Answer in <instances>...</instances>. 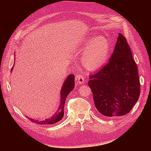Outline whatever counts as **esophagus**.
Segmentation results:
<instances>
[{
  "label": "esophagus",
  "mask_w": 151,
  "mask_h": 151,
  "mask_svg": "<svg viewBox=\"0 0 151 151\" xmlns=\"http://www.w3.org/2000/svg\"><path fill=\"white\" fill-rule=\"evenodd\" d=\"M76 79L77 80V82H78L79 84H83L85 83L84 77L82 75H77L76 77Z\"/></svg>",
  "instance_id": "34e87169"
}]
</instances>
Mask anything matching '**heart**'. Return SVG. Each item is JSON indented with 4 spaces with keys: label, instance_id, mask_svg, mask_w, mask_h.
Wrapping results in <instances>:
<instances>
[{
    "label": "heart",
    "instance_id": "obj_1",
    "mask_svg": "<svg viewBox=\"0 0 151 151\" xmlns=\"http://www.w3.org/2000/svg\"><path fill=\"white\" fill-rule=\"evenodd\" d=\"M91 40L90 42V41ZM90 42L89 44L88 43ZM85 48L83 54V63L89 70H96L106 62L109 53V43L104 36H97L91 40L86 38L81 43V48Z\"/></svg>",
    "mask_w": 151,
    "mask_h": 151
}]
</instances>
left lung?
Listing matches in <instances>:
<instances>
[{"label":"left lung","mask_w":151,"mask_h":151,"mask_svg":"<svg viewBox=\"0 0 151 151\" xmlns=\"http://www.w3.org/2000/svg\"><path fill=\"white\" fill-rule=\"evenodd\" d=\"M95 106L106 116L129 113L140 96V81L137 64L126 38L118 34L109 62L89 76Z\"/></svg>","instance_id":"1"}]
</instances>
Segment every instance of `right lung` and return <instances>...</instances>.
I'll return each instance as SVG.
<instances>
[{
  "instance_id": "add662e5",
  "label": "right lung",
  "mask_w": 151,
  "mask_h": 151,
  "mask_svg": "<svg viewBox=\"0 0 151 151\" xmlns=\"http://www.w3.org/2000/svg\"><path fill=\"white\" fill-rule=\"evenodd\" d=\"M12 68H13V67L12 68L11 71L12 70ZM74 78H75V76L74 74H70L69 76H68L65 81H64V82H63V84L62 85L61 91H60V104H59L58 108L57 110L56 113H55L51 118H48V119H45V120L39 121V120L33 119V118H29L28 116L26 117L31 122L40 125H52L61 120L63 116V115H64L63 108H64L66 98L67 97V96L68 95V94H69L73 89H74L75 87Z\"/></svg>"
}]
</instances>
